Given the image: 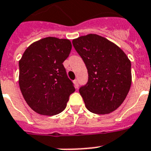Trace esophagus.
I'll return each instance as SVG.
<instances>
[{"mask_svg": "<svg viewBox=\"0 0 151 151\" xmlns=\"http://www.w3.org/2000/svg\"><path fill=\"white\" fill-rule=\"evenodd\" d=\"M73 83H74V85H75L76 88H78V80H74V81H73Z\"/></svg>", "mask_w": 151, "mask_h": 151, "instance_id": "34e87169", "label": "esophagus"}]
</instances>
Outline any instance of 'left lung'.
I'll list each match as a JSON object with an SVG mask.
<instances>
[{
    "label": "left lung",
    "mask_w": 151,
    "mask_h": 151,
    "mask_svg": "<svg viewBox=\"0 0 151 151\" xmlns=\"http://www.w3.org/2000/svg\"><path fill=\"white\" fill-rule=\"evenodd\" d=\"M72 43L88 72V82L79 90L87 109L97 114L114 111L131 85L128 57L114 43L94 34L79 37Z\"/></svg>",
    "instance_id": "obj_1"
}]
</instances>
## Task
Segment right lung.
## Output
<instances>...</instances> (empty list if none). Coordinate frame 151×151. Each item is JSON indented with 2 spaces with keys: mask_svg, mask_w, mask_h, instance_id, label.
I'll list each match as a JSON object with an SVG mask.
<instances>
[{
  "mask_svg": "<svg viewBox=\"0 0 151 151\" xmlns=\"http://www.w3.org/2000/svg\"><path fill=\"white\" fill-rule=\"evenodd\" d=\"M72 44L68 39L48 37L32 43L19 60V86L29 107L40 115L64 111L75 91L63 62Z\"/></svg>",
  "mask_w": 151,
  "mask_h": 151,
  "instance_id": "add662e5",
  "label": "right lung"
}]
</instances>
